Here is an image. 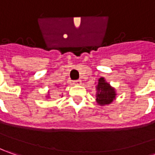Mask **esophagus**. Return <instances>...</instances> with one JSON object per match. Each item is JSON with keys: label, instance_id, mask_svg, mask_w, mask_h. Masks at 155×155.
I'll return each mask as SVG.
<instances>
[{"label": "esophagus", "instance_id": "obj_1", "mask_svg": "<svg viewBox=\"0 0 155 155\" xmlns=\"http://www.w3.org/2000/svg\"><path fill=\"white\" fill-rule=\"evenodd\" d=\"M73 84H74L75 85H80L81 84H82V81L81 80H76L73 82Z\"/></svg>", "mask_w": 155, "mask_h": 155}]
</instances>
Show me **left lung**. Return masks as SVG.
Masks as SVG:
<instances>
[{
	"label": "left lung",
	"mask_w": 155,
	"mask_h": 155,
	"mask_svg": "<svg viewBox=\"0 0 155 155\" xmlns=\"http://www.w3.org/2000/svg\"><path fill=\"white\" fill-rule=\"evenodd\" d=\"M97 94H96V101L97 103L104 106L106 104H110L116 99V90L110 86L109 83H107L104 78H100L98 79L97 85L96 86Z\"/></svg>",
	"instance_id": "obj_1"
}]
</instances>
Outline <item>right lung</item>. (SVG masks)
<instances>
[{
	"mask_svg": "<svg viewBox=\"0 0 155 155\" xmlns=\"http://www.w3.org/2000/svg\"><path fill=\"white\" fill-rule=\"evenodd\" d=\"M47 97H48V96H47Z\"/></svg>",
	"mask_w": 155,
	"mask_h": 155,
	"instance_id": "1",
	"label": "right lung"
}]
</instances>
